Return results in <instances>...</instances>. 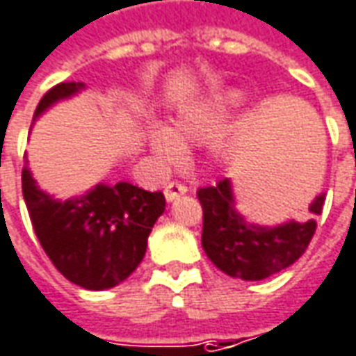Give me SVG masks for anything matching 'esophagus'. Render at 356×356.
Wrapping results in <instances>:
<instances>
[{"mask_svg": "<svg viewBox=\"0 0 356 356\" xmlns=\"http://www.w3.org/2000/svg\"><path fill=\"white\" fill-rule=\"evenodd\" d=\"M186 191H188V188H186L183 183L171 181L170 185H165V191H163V195H165V198H168V200H173V198H177L179 195H185Z\"/></svg>", "mask_w": 356, "mask_h": 356, "instance_id": "34e87169", "label": "esophagus"}]
</instances>
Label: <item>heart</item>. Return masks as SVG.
Listing matches in <instances>:
<instances>
[{
	"label": "heart",
	"instance_id": "1",
	"mask_svg": "<svg viewBox=\"0 0 356 356\" xmlns=\"http://www.w3.org/2000/svg\"><path fill=\"white\" fill-rule=\"evenodd\" d=\"M237 92H221L210 100L183 111L175 121V129L156 127L150 133V144L161 160L177 163L183 160L185 144H202L220 135L229 123L233 111L238 108Z\"/></svg>",
	"mask_w": 356,
	"mask_h": 356
}]
</instances>
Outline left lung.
Wrapping results in <instances>:
<instances>
[{
  "instance_id": "1",
  "label": "left lung",
  "mask_w": 356,
  "mask_h": 356,
  "mask_svg": "<svg viewBox=\"0 0 356 356\" xmlns=\"http://www.w3.org/2000/svg\"><path fill=\"white\" fill-rule=\"evenodd\" d=\"M202 206V248L231 277L260 282L282 272L305 254L316 221H289L277 227L248 225L233 202L229 179L196 191ZM325 196H316L310 212L322 213Z\"/></svg>"
}]
</instances>
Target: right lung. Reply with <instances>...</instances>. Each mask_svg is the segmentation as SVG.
Masks as SVG:
<instances>
[{
  "label": "right lung",
  "mask_w": 356,
  "mask_h": 356,
  "mask_svg": "<svg viewBox=\"0 0 356 356\" xmlns=\"http://www.w3.org/2000/svg\"><path fill=\"white\" fill-rule=\"evenodd\" d=\"M83 88V83L56 84L40 100L36 115ZM22 196L51 264L69 282L90 291L115 287L135 272L154 223L165 210L163 193L131 183L98 185L79 198L54 200L36 186L29 170H22Z\"/></svg>",
  "instance_id": "1"
}]
</instances>
